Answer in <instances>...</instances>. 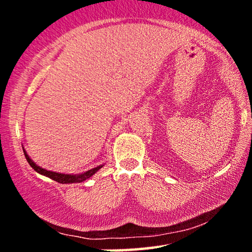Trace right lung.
I'll use <instances>...</instances> for the list:
<instances>
[{"mask_svg": "<svg viewBox=\"0 0 252 252\" xmlns=\"http://www.w3.org/2000/svg\"><path fill=\"white\" fill-rule=\"evenodd\" d=\"M24 153H25L26 158H27L28 163L31 164V167L34 170H35V172H37V173H39V174H41V175L47 176V178L52 179V180L59 182V184H76V182H83V181L88 180L89 178H91V176L94 175V173L97 172V170H99L103 167V164H102V166H98V167H96V168H92V169L88 170V172L83 173V174H78V175L62 174V173L51 172V170L41 168V167H39V166H37V164H35V163L33 162V161H32V158L27 155V153H26L25 149H24Z\"/></svg>", "mask_w": 252, "mask_h": 252, "instance_id": "1", "label": "right lung"}]
</instances>
